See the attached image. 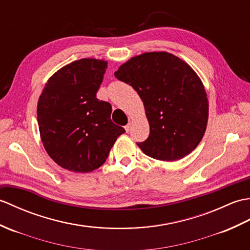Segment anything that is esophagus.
<instances>
[{
	"instance_id": "obj_1",
	"label": "esophagus",
	"mask_w": 250,
	"mask_h": 250,
	"mask_svg": "<svg viewBox=\"0 0 250 250\" xmlns=\"http://www.w3.org/2000/svg\"><path fill=\"white\" fill-rule=\"evenodd\" d=\"M130 128H131V122H128V124H127V125L125 126V130H126L127 132H129Z\"/></svg>"
}]
</instances>
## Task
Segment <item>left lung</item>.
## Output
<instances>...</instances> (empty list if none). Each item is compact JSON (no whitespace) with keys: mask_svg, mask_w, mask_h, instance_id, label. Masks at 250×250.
<instances>
[{"mask_svg":"<svg viewBox=\"0 0 250 250\" xmlns=\"http://www.w3.org/2000/svg\"><path fill=\"white\" fill-rule=\"evenodd\" d=\"M114 76L134 87L143 102L149 135L137 143L147 156L175 162L200 143L208 101L201 79L185 61L169 52H146L122 64Z\"/></svg>","mask_w":250,"mask_h":250,"instance_id":"1","label":"left lung"}]
</instances>
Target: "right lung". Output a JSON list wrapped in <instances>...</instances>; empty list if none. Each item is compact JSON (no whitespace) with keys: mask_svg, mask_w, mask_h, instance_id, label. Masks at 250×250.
Masks as SVG:
<instances>
[{"mask_svg":"<svg viewBox=\"0 0 250 250\" xmlns=\"http://www.w3.org/2000/svg\"><path fill=\"white\" fill-rule=\"evenodd\" d=\"M108 62L81 59L48 79L38 98L37 122L46 152L60 167L87 173L106 162L125 132L111 121V104L99 101Z\"/></svg>","mask_w":250,"mask_h":250,"instance_id":"1","label":"right lung"}]
</instances>
